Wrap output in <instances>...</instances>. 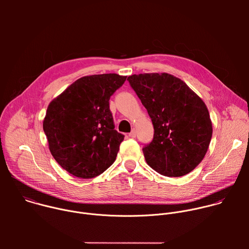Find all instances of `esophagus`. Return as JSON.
Wrapping results in <instances>:
<instances>
[{
    "label": "esophagus",
    "instance_id": "obj_1",
    "mask_svg": "<svg viewBox=\"0 0 249 249\" xmlns=\"http://www.w3.org/2000/svg\"><path fill=\"white\" fill-rule=\"evenodd\" d=\"M129 137H131V138H135V137H136V130H135V129H133V130L129 133Z\"/></svg>",
    "mask_w": 249,
    "mask_h": 249
}]
</instances>
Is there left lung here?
I'll list each match as a JSON object with an SVG mask.
<instances>
[{
	"label": "left lung",
	"instance_id": "left-lung-1",
	"mask_svg": "<svg viewBox=\"0 0 249 249\" xmlns=\"http://www.w3.org/2000/svg\"><path fill=\"white\" fill-rule=\"evenodd\" d=\"M155 129L143 148L147 163L161 175L179 177L204 159L212 138L210 114L203 100L180 79L162 73L128 77Z\"/></svg>",
	"mask_w": 249,
	"mask_h": 249
}]
</instances>
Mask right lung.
<instances>
[{
	"label": "right lung",
	"instance_id": "1",
	"mask_svg": "<svg viewBox=\"0 0 249 249\" xmlns=\"http://www.w3.org/2000/svg\"><path fill=\"white\" fill-rule=\"evenodd\" d=\"M127 77H83L48 105L43 130L56 161L79 178H92L116 160L124 135L114 128L110 96Z\"/></svg>",
	"mask_w": 249,
	"mask_h": 249
}]
</instances>
